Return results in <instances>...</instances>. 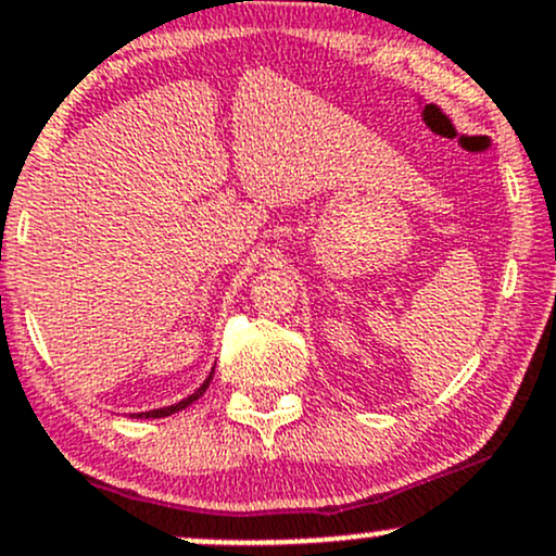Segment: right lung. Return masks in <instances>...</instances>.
Instances as JSON below:
<instances>
[{"mask_svg": "<svg viewBox=\"0 0 556 556\" xmlns=\"http://www.w3.org/2000/svg\"><path fill=\"white\" fill-rule=\"evenodd\" d=\"M210 381H213V372H210V376L204 378V383L200 386V389H197L194 394H189V396H186V400L175 402V405H167V407H156V410H149V413H138V418H165V416H173V413H180V410H186V407H189L191 402H197V400H200V396L204 394V391H207ZM132 416H136V413H132Z\"/></svg>", "mask_w": 556, "mask_h": 556, "instance_id": "obj_1", "label": "right lung"}]
</instances>
